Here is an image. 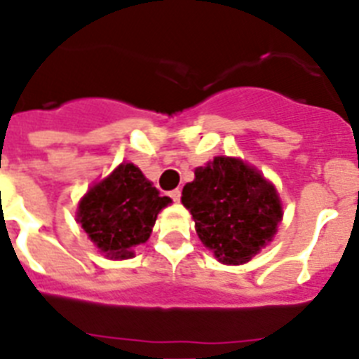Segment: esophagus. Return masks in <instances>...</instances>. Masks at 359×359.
Wrapping results in <instances>:
<instances>
[{"label":"esophagus","mask_w":359,"mask_h":359,"mask_svg":"<svg viewBox=\"0 0 359 359\" xmlns=\"http://www.w3.org/2000/svg\"><path fill=\"white\" fill-rule=\"evenodd\" d=\"M170 197L173 198L175 203H179V201H180V189L177 188V189H173V191H170Z\"/></svg>","instance_id":"1"}]
</instances>
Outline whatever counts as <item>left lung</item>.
Masks as SVG:
<instances>
[{"mask_svg": "<svg viewBox=\"0 0 359 359\" xmlns=\"http://www.w3.org/2000/svg\"><path fill=\"white\" fill-rule=\"evenodd\" d=\"M198 239L226 264L246 263L270 243L281 203L268 180L243 161L215 156L182 189Z\"/></svg>", "mask_w": 359, "mask_h": 359, "instance_id": "8db88e82", "label": "left lung"}]
</instances>
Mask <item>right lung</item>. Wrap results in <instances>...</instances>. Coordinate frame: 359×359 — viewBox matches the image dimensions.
Here are the masks:
<instances>
[{
	"instance_id": "obj_1",
	"label": "right lung",
	"mask_w": 359,
	"mask_h": 359,
	"mask_svg": "<svg viewBox=\"0 0 359 359\" xmlns=\"http://www.w3.org/2000/svg\"><path fill=\"white\" fill-rule=\"evenodd\" d=\"M171 203L133 164H120L89 189L78 206V222L109 257H131L135 245L149 239L156 215Z\"/></svg>"
}]
</instances>
